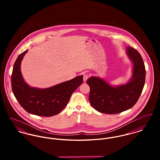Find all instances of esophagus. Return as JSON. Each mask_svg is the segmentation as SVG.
Listing matches in <instances>:
<instances>
[{
    "label": "esophagus",
    "mask_w": 160,
    "mask_h": 160,
    "mask_svg": "<svg viewBox=\"0 0 160 160\" xmlns=\"http://www.w3.org/2000/svg\"><path fill=\"white\" fill-rule=\"evenodd\" d=\"M88 78H89V74H84V75H83L84 81H86Z\"/></svg>",
    "instance_id": "34e87169"
}]
</instances>
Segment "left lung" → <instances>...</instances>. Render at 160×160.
I'll return each instance as SVG.
<instances>
[{"label": "left lung", "instance_id": "1", "mask_svg": "<svg viewBox=\"0 0 160 160\" xmlns=\"http://www.w3.org/2000/svg\"><path fill=\"white\" fill-rule=\"evenodd\" d=\"M127 54L133 63V74L129 82L113 87L102 79L92 76L87 80L90 87L89 100L98 112L116 114L131 108L138 100L145 81V68L139 52L128 47Z\"/></svg>", "mask_w": 160, "mask_h": 160}]
</instances>
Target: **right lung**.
I'll return each mask as SVG.
<instances>
[{"instance_id": "obj_1", "label": "right lung", "mask_w": 160, "mask_h": 160, "mask_svg": "<svg viewBox=\"0 0 160 160\" xmlns=\"http://www.w3.org/2000/svg\"><path fill=\"white\" fill-rule=\"evenodd\" d=\"M28 50L19 55L13 68L12 89L23 108L30 114L52 116L58 114L67 105L74 91L82 84L83 76H79L47 89L31 88L24 81L20 69L21 62Z\"/></svg>"}]
</instances>
